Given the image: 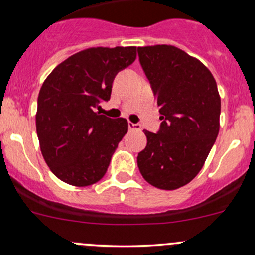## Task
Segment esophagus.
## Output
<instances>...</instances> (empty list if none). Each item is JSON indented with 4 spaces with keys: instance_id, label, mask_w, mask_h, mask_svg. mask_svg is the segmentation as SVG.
Returning a JSON list of instances; mask_svg holds the SVG:
<instances>
[{
    "instance_id": "esophagus-1",
    "label": "esophagus",
    "mask_w": 255,
    "mask_h": 255,
    "mask_svg": "<svg viewBox=\"0 0 255 255\" xmlns=\"http://www.w3.org/2000/svg\"><path fill=\"white\" fill-rule=\"evenodd\" d=\"M128 128H129V130L140 129V126L138 125V123H132V122H128Z\"/></svg>"
}]
</instances>
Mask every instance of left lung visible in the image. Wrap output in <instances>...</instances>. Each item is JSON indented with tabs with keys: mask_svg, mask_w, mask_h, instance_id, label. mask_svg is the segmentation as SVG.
I'll return each instance as SVG.
<instances>
[{
	"mask_svg": "<svg viewBox=\"0 0 255 255\" xmlns=\"http://www.w3.org/2000/svg\"><path fill=\"white\" fill-rule=\"evenodd\" d=\"M138 56L161 115L158 132L144 130L138 168L153 186L179 189L199 174L218 135L217 84L201 61L173 45L138 48Z\"/></svg>",
	"mask_w": 255,
	"mask_h": 255,
	"instance_id": "obj_1",
	"label": "left lung"
}]
</instances>
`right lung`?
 <instances>
[{"label": "right lung", "mask_w": 255, "mask_h": 255, "mask_svg": "<svg viewBox=\"0 0 255 255\" xmlns=\"http://www.w3.org/2000/svg\"><path fill=\"white\" fill-rule=\"evenodd\" d=\"M135 56V47L90 48L59 64L43 82L37 134L45 163L61 181L89 186L106 174L128 122L95 109L109 101L116 75Z\"/></svg>", "instance_id": "obj_1"}]
</instances>
